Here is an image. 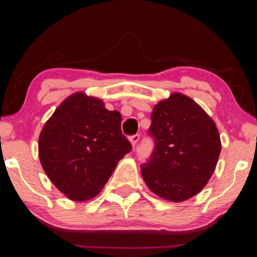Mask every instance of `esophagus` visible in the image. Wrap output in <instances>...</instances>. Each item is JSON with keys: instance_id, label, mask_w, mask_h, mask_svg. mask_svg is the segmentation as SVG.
I'll return each instance as SVG.
<instances>
[{"instance_id": "obj_1", "label": "esophagus", "mask_w": 257, "mask_h": 257, "mask_svg": "<svg viewBox=\"0 0 257 257\" xmlns=\"http://www.w3.org/2000/svg\"><path fill=\"white\" fill-rule=\"evenodd\" d=\"M129 141H130V143H132L133 147H135V146L137 145V143L139 141V135H134V136H132V137L129 138Z\"/></svg>"}]
</instances>
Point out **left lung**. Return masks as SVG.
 Here are the masks:
<instances>
[{"instance_id": "8db88e82", "label": "left lung", "mask_w": 257, "mask_h": 257, "mask_svg": "<svg viewBox=\"0 0 257 257\" xmlns=\"http://www.w3.org/2000/svg\"><path fill=\"white\" fill-rule=\"evenodd\" d=\"M151 119L154 150L141 167L143 179L158 196L186 201L205 187L215 170L219 130L196 102L180 93L156 104Z\"/></svg>"}]
</instances>
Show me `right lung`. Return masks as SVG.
<instances>
[{"label":"right lung","instance_id":"right-lung-1","mask_svg":"<svg viewBox=\"0 0 257 257\" xmlns=\"http://www.w3.org/2000/svg\"><path fill=\"white\" fill-rule=\"evenodd\" d=\"M121 114L84 93L67 97L46 121L38 155L47 177L69 199L99 194L132 144L121 133Z\"/></svg>","mask_w":257,"mask_h":257}]
</instances>
